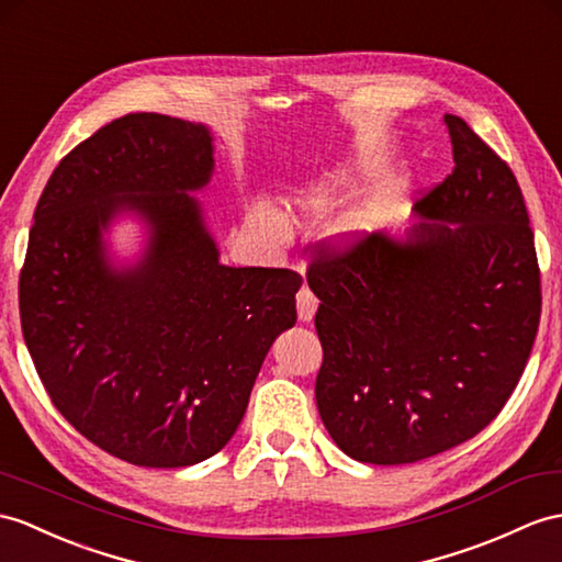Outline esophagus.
I'll return each mask as SVG.
<instances>
[{
    "mask_svg": "<svg viewBox=\"0 0 562 562\" xmlns=\"http://www.w3.org/2000/svg\"><path fill=\"white\" fill-rule=\"evenodd\" d=\"M319 307V300L314 297V293L307 289V285H303L297 293V317L300 322H310L314 317V312H317Z\"/></svg>",
    "mask_w": 562,
    "mask_h": 562,
    "instance_id": "1",
    "label": "esophagus"
}]
</instances>
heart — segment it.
I'll use <instances>...</instances> for the list:
<instances>
[{"label": "heart", "mask_w": 562, "mask_h": 562, "mask_svg": "<svg viewBox=\"0 0 562 562\" xmlns=\"http://www.w3.org/2000/svg\"><path fill=\"white\" fill-rule=\"evenodd\" d=\"M376 171V167L372 161H360L355 164L352 169H338L334 173H326L324 181L314 183L307 193L303 195V207L314 212V214H322L328 207H331V200L336 195V190L348 183L350 178H364V176H372ZM252 222L255 226L262 231V234L277 245H285L291 240V224L289 218H285L279 210L269 207V204H259L252 212Z\"/></svg>", "instance_id": "1"}]
</instances>
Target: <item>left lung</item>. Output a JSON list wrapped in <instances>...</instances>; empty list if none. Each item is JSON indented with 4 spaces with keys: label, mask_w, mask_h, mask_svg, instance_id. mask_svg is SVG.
Segmentation results:
<instances>
[{
    "label": "left lung",
    "mask_w": 562,
    "mask_h": 562,
    "mask_svg": "<svg viewBox=\"0 0 562 562\" xmlns=\"http://www.w3.org/2000/svg\"><path fill=\"white\" fill-rule=\"evenodd\" d=\"M443 123L456 167L415 204L422 222L405 240H326L307 269L319 415L336 446L369 464L417 462L476 436L508 403L539 328L541 273L517 178L460 116Z\"/></svg>",
    "instance_id": "left-lung-1"
}]
</instances>
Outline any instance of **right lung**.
Instances as JSON below:
<instances>
[{"label":"right lung","instance_id":"add662e5","mask_svg":"<svg viewBox=\"0 0 562 562\" xmlns=\"http://www.w3.org/2000/svg\"><path fill=\"white\" fill-rule=\"evenodd\" d=\"M210 128L126 114L76 145L40 195L19 279L25 346L54 407L140 468H188L236 434L267 352L297 319L300 273L226 267L188 195L210 183ZM138 213L150 240L114 270L101 231Z\"/></svg>","mask_w":562,"mask_h":562}]
</instances>
